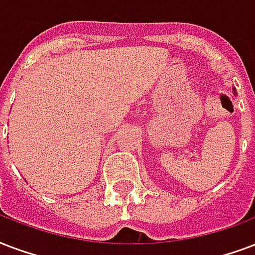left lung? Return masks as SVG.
<instances>
[{
  "instance_id": "left-lung-1",
  "label": "left lung",
  "mask_w": 255,
  "mask_h": 255,
  "mask_svg": "<svg viewBox=\"0 0 255 255\" xmlns=\"http://www.w3.org/2000/svg\"><path fill=\"white\" fill-rule=\"evenodd\" d=\"M233 93H234V94H235V89H233Z\"/></svg>"
}]
</instances>
